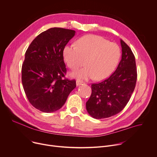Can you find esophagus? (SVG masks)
<instances>
[{"mask_svg":"<svg viewBox=\"0 0 157 157\" xmlns=\"http://www.w3.org/2000/svg\"><path fill=\"white\" fill-rule=\"evenodd\" d=\"M82 83H84V82H83V81H82V80H78V79H77V81H76V84H77V86L81 85V84H82Z\"/></svg>","mask_w":157,"mask_h":157,"instance_id":"1","label":"esophagus"}]
</instances>
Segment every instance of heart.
Masks as SVG:
<instances>
[{
    "label": "heart",
    "instance_id": "heart-1",
    "mask_svg": "<svg viewBox=\"0 0 157 157\" xmlns=\"http://www.w3.org/2000/svg\"><path fill=\"white\" fill-rule=\"evenodd\" d=\"M121 55L118 44L95 35L82 36L77 45H67L63 49L64 60L70 69L76 70L85 63L86 67L73 73V75L86 80L108 77L117 67Z\"/></svg>",
    "mask_w": 157,
    "mask_h": 157
}]
</instances>
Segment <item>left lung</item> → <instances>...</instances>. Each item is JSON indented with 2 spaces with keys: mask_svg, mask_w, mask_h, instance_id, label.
Segmentation results:
<instances>
[{
  "mask_svg": "<svg viewBox=\"0 0 157 157\" xmlns=\"http://www.w3.org/2000/svg\"><path fill=\"white\" fill-rule=\"evenodd\" d=\"M122 59L111 76L91 85L92 93L86 102L89 114L94 118H108L117 115L127 105L135 89L137 69L135 56L122 39Z\"/></svg>",
  "mask_w": 157,
  "mask_h": 157,
  "instance_id": "8db88e82",
  "label": "left lung"
}]
</instances>
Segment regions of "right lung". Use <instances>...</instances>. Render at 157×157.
<instances>
[{
    "instance_id": "add662e5",
    "label": "right lung",
    "mask_w": 157,
    "mask_h": 157,
    "mask_svg": "<svg viewBox=\"0 0 157 157\" xmlns=\"http://www.w3.org/2000/svg\"><path fill=\"white\" fill-rule=\"evenodd\" d=\"M75 31L51 28L32 42L22 64L21 80L30 103L44 113L60 109L76 87L75 80H68L63 49ZM64 77L65 78L63 79Z\"/></svg>"
}]
</instances>
